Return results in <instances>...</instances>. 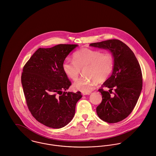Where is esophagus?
I'll use <instances>...</instances> for the list:
<instances>
[{
  "mask_svg": "<svg viewBox=\"0 0 156 156\" xmlns=\"http://www.w3.org/2000/svg\"><path fill=\"white\" fill-rule=\"evenodd\" d=\"M92 92H82V94L83 95H87V94H90Z\"/></svg>",
  "mask_w": 156,
  "mask_h": 156,
  "instance_id": "34e87169",
  "label": "esophagus"
}]
</instances>
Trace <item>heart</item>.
Segmentation results:
<instances>
[{
	"label": "heart",
	"mask_w": 156,
	"mask_h": 156,
	"mask_svg": "<svg viewBox=\"0 0 156 156\" xmlns=\"http://www.w3.org/2000/svg\"><path fill=\"white\" fill-rule=\"evenodd\" d=\"M73 61L65 60L62 63L64 73L73 81L78 79L81 70L83 77L73 84V88L81 92H90L99 82L105 81L112 73L114 58L108 52L85 48L76 51L73 55Z\"/></svg>",
	"instance_id": "obj_1"
}]
</instances>
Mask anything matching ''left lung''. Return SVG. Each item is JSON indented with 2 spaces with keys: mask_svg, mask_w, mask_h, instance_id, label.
Segmentation results:
<instances>
[{
  "mask_svg": "<svg viewBox=\"0 0 156 156\" xmlns=\"http://www.w3.org/2000/svg\"><path fill=\"white\" fill-rule=\"evenodd\" d=\"M90 46L107 49L113 56L112 74L102 85V87L110 90L109 92L102 89L98 90L102 100L96 108V113L105 122H118L131 113L141 93L142 75L140 66L133 52L119 40H108L91 43Z\"/></svg>",
  "mask_w": 156,
  "mask_h": 156,
  "instance_id": "8db88e82",
  "label": "left lung"
}]
</instances>
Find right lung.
<instances>
[{"label":"right lung","instance_id":"add662e5","mask_svg":"<svg viewBox=\"0 0 156 156\" xmlns=\"http://www.w3.org/2000/svg\"><path fill=\"white\" fill-rule=\"evenodd\" d=\"M78 44L39 48L25 64L21 76L27 104L34 118L48 127L61 128L75 113L80 92H66L71 82L62 70L65 58Z\"/></svg>","mask_w":156,"mask_h":156}]
</instances>
